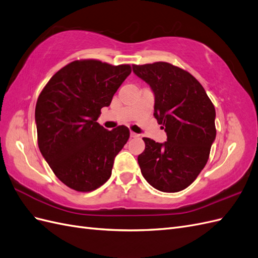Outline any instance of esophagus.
<instances>
[{
  "instance_id": "esophagus-1",
  "label": "esophagus",
  "mask_w": 258,
  "mask_h": 258,
  "mask_svg": "<svg viewBox=\"0 0 258 258\" xmlns=\"http://www.w3.org/2000/svg\"><path fill=\"white\" fill-rule=\"evenodd\" d=\"M131 137L137 138V137H139V135H138V134H136V133H134V132H131Z\"/></svg>"
}]
</instances>
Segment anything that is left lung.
<instances>
[{
    "label": "left lung",
    "instance_id": "obj_1",
    "mask_svg": "<svg viewBox=\"0 0 258 258\" xmlns=\"http://www.w3.org/2000/svg\"><path fill=\"white\" fill-rule=\"evenodd\" d=\"M133 71L150 85L153 115L167 135L163 144L143 138L139 167L153 188L178 192L196 180L209 160L216 137L214 105L192 75L172 63L133 64Z\"/></svg>",
    "mask_w": 258,
    "mask_h": 258
}]
</instances>
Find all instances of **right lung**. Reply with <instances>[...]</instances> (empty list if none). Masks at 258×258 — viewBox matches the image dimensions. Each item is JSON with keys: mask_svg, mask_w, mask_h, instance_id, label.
Here are the masks:
<instances>
[{"mask_svg": "<svg viewBox=\"0 0 258 258\" xmlns=\"http://www.w3.org/2000/svg\"><path fill=\"white\" fill-rule=\"evenodd\" d=\"M131 72L130 64L75 60L57 71L40 93L35 106L39 148L69 188L88 192L111 176L130 130L120 125L108 131L96 121Z\"/></svg>", "mask_w": 258, "mask_h": 258, "instance_id": "1", "label": "right lung"}]
</instances>
